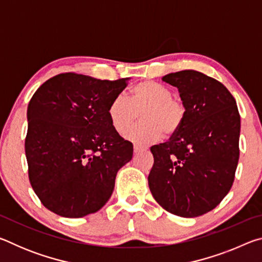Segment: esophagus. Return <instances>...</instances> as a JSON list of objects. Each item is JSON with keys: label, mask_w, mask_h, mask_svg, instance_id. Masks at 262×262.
Segmentation results:
<instances>
[{"label": "esophagus", "mask_w": 262, "mask_h": 262, "mask_svg": "<svg viewBox=\"0 0 262 262\" xmlns=\"http://www.w3.org/2000/svg\"><path fill=\"white\" fill-rule=\"evenodd\" d=\"M144 151V148H141L139 145H134V152H141Z\"/></svg>", "instance_id": "34e87169"}]
</instances>
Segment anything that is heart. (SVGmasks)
I'll list each match as a JSON object with an SVG mask.
<instances>
[{"instance_id": "b5f03b06", "label": "heart", "mask_w": 262, "mask_h": 262, "mask_svg": "<svg viewBox=\"0 0 262 262\" xmlns=\"http://www.w3.org/2000/svg\"><path fill=\"white\" fill-rule=\"evenodd\" d=\"M141 112L142 123L127 132L126 139L143 147L161 140L163 132L166 136L176 134L184 123L186 106L172 97L170 89L145 81L132 89L129 98L123 94L115 96L107 108L111 125L119 134L126 133Z\"/></svg>"}]
</instances>
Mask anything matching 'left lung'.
<instances>
[{"label": "left lung", "mask_w": 262, "mask_h": 262, "mask_svg": "<svg viewBox=\"0 0 262 262\" xmlns=\"http://www.w3.org/2000/svg\"><path fill=\"white\" fill-rule=\"evenodd\" d=\"M162 81L178 89L186 117L170 140L150 148L149 188L166 211L198 217L219 206L233 184L241 115L228 89L200 72L181 70Z\"/></svg>", "instance_id": "obj_1"}]
</instances>
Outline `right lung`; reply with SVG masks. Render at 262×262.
<instances>
[{
	"label": "right lung",
	"instance_id": "right-lung-1",
	"mask_svg": "<svg viewBox=\"0 0 262 262\" xmlns=\"http://www.w3.org/2000/svg\"><path fill=\"white\" fill-rule=\"evenodd\" d=\"M127 84L63 73L34 92L25 155L31 186L48 210L78 219L108 201L117 172L133 157L132 142L113 129L107 114Z\"/></svg>",
	"mask_w": 262,
	"mask_h": 262
}]
</instances>
